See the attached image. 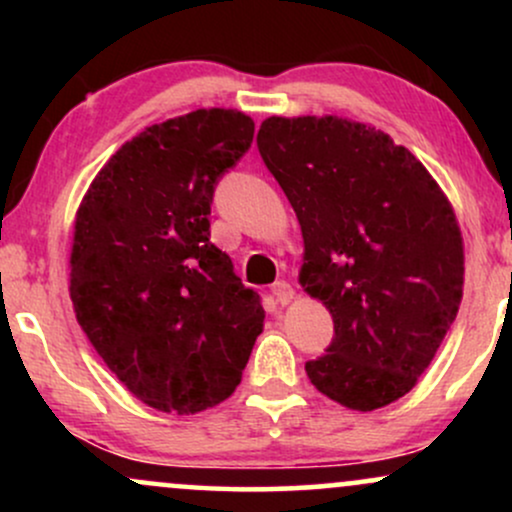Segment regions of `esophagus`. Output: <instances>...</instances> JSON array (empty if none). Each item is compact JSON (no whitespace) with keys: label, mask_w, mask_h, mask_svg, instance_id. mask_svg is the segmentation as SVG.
Returning <instances> with one entry per match:
<instances>
[{"label":"esophagus","mask_w":512,"mask_h":512,"mask_svg":"<svg viewBox=\"0 0 512 512\" xmlns=\"http://www.w3.org/2000/svg\"><path fill=\"white\" fill-rule=\"evenodd\" d=\"M272 298L279 305H286L291 303L293 298V286L289 284V281H276V284H272Z\"/></svg>","instance_id":"34e87169"}]
</instances>
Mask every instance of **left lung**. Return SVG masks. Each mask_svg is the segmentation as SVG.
I'll return each instance as SVG.
<instances>
[{
  "label": "left lung",
  "instance_id": "1",
  "mask_svg": "<svg viewBox=\"0 0 512 512\" xmlns=\"http://www.w3.org/2000/svg\"><path fill=\"white\" fill-rule=\"evenodd\" d=\"M257 149L303 231L301 284L334 337L305 363L322 395L356 411L404 397L462 301V236L431 173L385 132L342 117H269Z\"/></svg>",
  "mask_w": 512,
  "mask_h": 512
}]
</instances>
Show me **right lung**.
I'll return each mask as SVG.
<instances>
[{"label":"right lung","mask_w":512,"mask_h":512,"mask_svg":"<svg viewBox=\"0 0 512 512\" xmlns=\"http://www.w3.org/2000/svg\"><path fill=\"white\" fill-rule=\"evenodd\" d=\"M255 122L195 110L146 127L105 163L74 226V313L132 395L195 414L236 390L264 308L209 236L216 185Z\"/></svg>","instance_id":"1"}]
</instances>
